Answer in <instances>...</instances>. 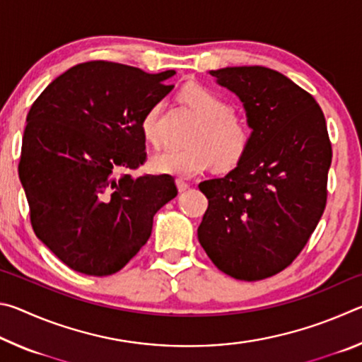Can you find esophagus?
<instances>
[{"label": "esophagus", "instance_id": "obj_1", "mask_svg": "<svg viewBox=\"0 0 362 362\" xmlns=\"http://www.w3.org/2000/svg\"><path fill=\"white\" fill-rule=\"evenodd\" d=\"M175 185H177V188H179V192L180 193H183V192H187V189H188V183L185 182V180H182V179H177L175 180Z\"/></svg>", "mask_w": 362, "mask_h": 362}]
</instances>
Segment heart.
Returning a JSON list of instances; mask_svg holds the SVG:
<instances>
[{"instance_id":"1","label":"heart","mask_w":362,"mask_h":362,"mask_svg":"<svg viewBox=\"0 0 362 362\" xmlns=\"http://www.w3.org/2000/svg\"><path fill=\"white\" fill-rule=\"evenodd\" d=\"M180 95L201 122L188 137L187 148L161 150L150 156L151 173L187 179L211 166L220 170L235 168L252 139L247 121L233 113L230 103L206 86L188 84ZM158 115L159 105H155L142 119V134L151 144L158 142Z\"/></svg>"}]
</instances>
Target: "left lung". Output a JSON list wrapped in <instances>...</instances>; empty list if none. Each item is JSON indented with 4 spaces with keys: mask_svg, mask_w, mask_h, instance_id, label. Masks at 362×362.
Wrapping results in <instances>:
<instances>
[{
    "mask_svg": "<svg viewBox=\"0 0 362 362\" xmlns=\"http://www.w3.org/2000/svg\"><path fill=\"white\" fill-rule=\"evenodd\" d=\"M209 75L241 100L252 139L235 169L198 185L209 201L198 240L231 278L265 279L291 265L326 207V119L313 95L279 71L226 66Z\"/></svg>",
    "mask_w": 362,
    "mask_h": 362,
    "instance_id": "1",
    "label": "left lung"
}]
</instances>
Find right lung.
I'll return each mask as SVG.
<instances>
[{
	"label": "right lung",
	"mask_w": 362,
	"mask_h": 362,
	"mask_svg": "<svg viewBox=\"0 0 362 362\" xmlns=\"http://www.w3.org/2000/svg\"><path fill=\"white\" fill-rule=\"evenodd\" d=\"M174 75L94 60L57 76L30 108L19 177L32 226L75 272H119L177 196L170 175L129 174L146 156L144 116L173 90Z\"/></svg>",
	"instance_id": "obj_1"
}]
</instances>
